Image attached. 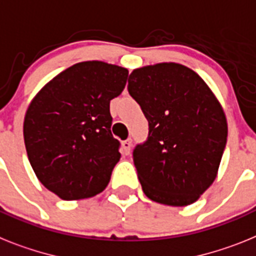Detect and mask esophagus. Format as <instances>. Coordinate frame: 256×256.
Listing matches in <instances>:
<instances>
[{
  "label": "esophagus",
  "mask_w": 256,
  "mask_h": 256,
  "mask_svg": "<svg viewBox=\"0 0 256 256\" xmlns=\"http://www.w3.org/2000/svg\"><path fill=\"white\" fill-rule=\"evenodd\" d=\"M132 139H126V140L122 142V152H124V154H130V152H132Z\"/></svg>",
  "instance_id": "obj_1"
}]
</instances>
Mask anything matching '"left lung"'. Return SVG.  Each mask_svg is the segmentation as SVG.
I'll return each mask as SVG.
<instances>
[{"mask_svg":"<svg viewBox=\"0 0 256 256\" xmlns=\"http://www.w3.org/2000/svg\"><path fill=\"white\" fill-rule=\"evenodd\" d=\"M128 94L150 124L134 150L142 190L165 206L192 204L214 182L228 138L218 98L188 66L160 62L134 68Z\"/></svg>","mask_w":256,"mask_h":256,"instance_id":"1","label":"left lung"}]
</instances>
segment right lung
<instances>
[{"label": "right lung", "instance_id": "add662e5", "mask_svg": "<svg viewBox=\"0 0 256 256\" xmlns=\"http://www.w3.org/2000/svg\"><path fill=\"white\" fill-rule=\"evenodd\" d=\"M128 75V68L108 62H78L30 102L23 122L30 164L38 181L64 200L95 196L108 186L121 158L109 104L121 95Z\"/></svg>", "mask_w": 256, "mask_h": 256}]
</instances>
